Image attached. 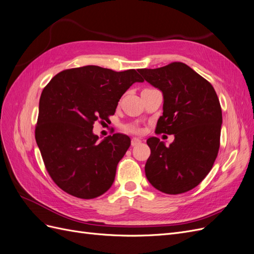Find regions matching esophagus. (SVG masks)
Returning <instances> with one entry per match:
<instances>
[{
    "label": "esophagus",
    "instance_id": "34e87169",
    "mask_svg": "<svg viewBox=\"0 0 254 254\" xmlns=\"http://www.w3.org/2000/svg\"><path fill=\"white\" fill-rule=\"evenodd\" d=\"M141 142V140L139 138H132V141H130V143H132V145L134 146V145H137V144H139Z\"/></svg>",
    "mask_w": 254,
    "mask_h": 254
}]
</instances>
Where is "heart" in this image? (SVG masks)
Here are the masks:
<instances>
[{"instance_id":"1","label":"heart","mask_w":254,"mask_h":254,"mask_svg":"<svg viewBox=\"0 0 254 254\" xmlns=\"http://www.w3.org/2000/svg\"><path fill=\"white\" fill-rule=\"evenodd\" d=\"M128 130H130V132H138V128L135 127H127Z\"/></svg>"}]
</instances>
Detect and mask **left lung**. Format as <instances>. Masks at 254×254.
<instances>
[{
    "label": "left lung",
    "mask_w": 254,
    "mask_h": 254,
    "mask_svg": "<svg viewBox=\"0 0 254 254\" xmlns=\"http://www.w3.org/2000/svg\"><path fill=\"white\" fill-rule=\"evenodd\" d=\"M138 71L163 95V113L155 130L175 137L169 146L157 137L146 140L151 155L145 176L166 194L190 191L208 175L217 157L223 124L218 97L209 81L182 62Z\"/></svg>",
    "instance_id": "1"
}]
</instances>
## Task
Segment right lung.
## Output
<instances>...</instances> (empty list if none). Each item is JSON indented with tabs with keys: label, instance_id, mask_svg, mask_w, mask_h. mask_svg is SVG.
Listing matches in <instances>:
<instances>
[{
	"label": "right lung",
	"instance_id": "obj_1",
	"mask_svg": "<svg viewBox=\"0 0 254 254\" xmlns=\"http://www.w3.org/2000/svg\"><path fill=\"white\" fill-rule=\"evenodd\" d=\"M143 81L135 69L87 65L57 73L44 87L36 141L48 174L64 192L92 199L112 187L130 139L116 133L99 142L94 124L114 115L121 96Z\"/></svg>",
	"mask_w": 254,
	"mask_h": 254
}]
</instances>
